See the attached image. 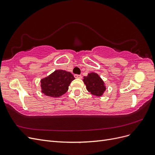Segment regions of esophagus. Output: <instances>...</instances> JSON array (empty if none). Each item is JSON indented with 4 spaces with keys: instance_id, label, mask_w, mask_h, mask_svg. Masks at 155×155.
<instances>
[{
    "instance_id": "1",
    "label": "esophagus",
    "mask_w": 155,
    "mask_h": 155,
    "mask_svg": "<svg viewBox=\"0 0 155 155\" xmlns=\"http://www.w3.org/2000/svg\"><path fill=\"white\" fill-rule=\"evenodd\" d=\"M74 77H75V78H77V79H81L82 78L81 75H78V74H75Z\"/></svg>"
}]
</instances>
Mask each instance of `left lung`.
Masks as SVG:
<instances>
[{
  "label": "left lung",
  "instance_id": "obj_1",
  "mask_svg": "<svg viewBox=\"0 0 155 155\" xmlns=\"http://www.w3.org/2000/svg\"><path fill=\"white\" fill-rule=\"evenodd\" d=\"M83 81L87 90L94 96H101L106 91L105 83L97 73H88L87 76L83 77Z\"/></svg>",
  "mask_w": 155,
  "mask_h": 155
}]
</instances>
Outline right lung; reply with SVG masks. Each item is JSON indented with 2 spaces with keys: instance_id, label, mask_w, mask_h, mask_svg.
Returning <instances> with one entry per match:
<instances>
[{
  "instance_id": "right-lung-1",
  "label": "right lung",
  "mask_w": 155,
  "mask_h": 155,
  "mask_svg": "<svg viewBox=\"0 0 155 155\" xmlns=\"http://www.w3.org/2000/svg\"><path fill=\"white\" fill-rule=\"evenodd\" d=\"M73 75L63 70H56L47 77L41 79V92L51 97H59L64 94L71 82Z\"/></svg>"
}]
</instances>
